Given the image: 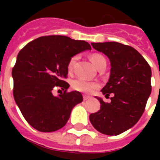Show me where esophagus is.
Wrapping results in <instances>:
<instances>
[{"label":"esophagus","mask_w":160,"mask_h":160,"mask_svg":"<svg viewBox=\"0 0 160 160\" xmlns=\"http://www.w3.org/2000/svg\"><path fill=\"white\" fill-rule=\"evenodd\" d=\"M84 100H89V99H90V96H88V95H84Z\"/></svg>","instance_id":"esophagus-1"}]
</instances>
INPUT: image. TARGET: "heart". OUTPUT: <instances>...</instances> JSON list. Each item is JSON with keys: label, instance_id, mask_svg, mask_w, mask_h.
<instances>
[{"label": "heart", "instance_id": "1", "mask_svg": "<svg viewBox=\"0 0 160 160\" xmlns=\"http://www.w3.org/2000/svg\"><path fill=\"white\" fill-rule=\"evenodd\" d=\"M77 59V55L72 56L70 59V60H69V62L67 64V70L69 73H71L73 71V69H74V66H75ZM90 61L92 62L93 65H95L96 69H98L100 66H101L103 64L106 63L105 58L103 55H100V54H92L90 56ZM71 85H72V88L74 90L83 93L92 92L93 90L99 87V84L97 82H95V81H90V80H84V79H80V78L73 80L72 83H71Z\"/></svg>", "mask_w": 160, "mask_h": 160}]
</instances>
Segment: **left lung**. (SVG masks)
I'll list each match as a JSON object with an SVG mask.
<instances>
[{
  "label": "left lung",
  "mask_w": 160,
  "mask_h": 160,
  "mask_svg": "<svg viewBox=\"0 0 160 160\" xmlns=\"http://www.w3.org/2000/svg\"><path fill=\"white\" fill-rule=\"evenodd\" d=\"M110 61L109 81L101 90L111 102L96 97L100 109L90 115L95 129L106 135H118L133 127L144 113L151 93V68L134 48L119 42L91 43Z\"/></svg>",
  "instance_id": "8db88e82"
}]
</instances>
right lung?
Wrapping results in <instances>:
<instances>
[{
  "label": "right lung",
  "mask_w": 160,
  "mask_h": 160,
  "mask_svg": "<svg viewBox=\"0 0 160 160\" xmlns=\"http://www.w3.org/2000/svg\"><path fill=\"white\" fill-rule=\"evenodd\" d=\"M91 50L85 41L65 36H41L19 52L12 69L13 95L30 125L41 132H53L67 123L75 105L83 101L79 91L67 92V64L72 56ZM64 92L55 97L52 91Z\"/></svg>",
  "instance_id": "obj_1"
}]
</instances>
